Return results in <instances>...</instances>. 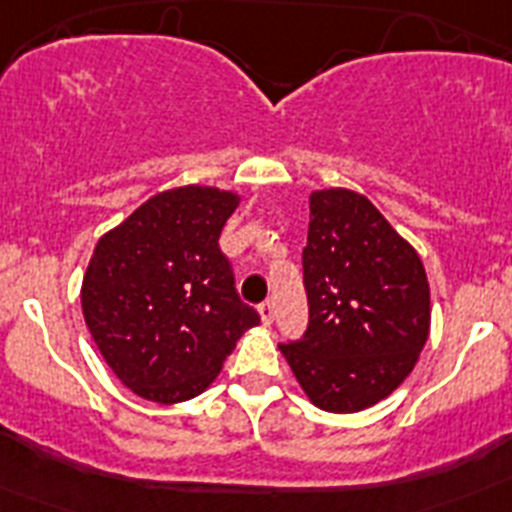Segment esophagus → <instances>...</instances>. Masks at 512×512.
I'll use <instances>...</instances> for the list:
<instances>
[{"label": "esophagus", "mask_w": 512, "mask_h": 512, "mask_svg": "<svg viewBox=\"0 0 512 512\" xmlns=\"http://www.w3.org/2000/svg\"><path fill=\"white\" fill-rule=\"evenodd\" d=\"M259 315H261V320H264V325H269L271 320H274V302H271V300L261 302V305H259Z\"/></svg>", "instance_id": "obj_1"}]
</instances>
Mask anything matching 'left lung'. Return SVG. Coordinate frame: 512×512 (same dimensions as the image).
I'll return each mask as SVG.
<instances>
[{
    "mask_svg": "<svg viewBox=\"0 0 512 512\" xmlns=\"http://www.w3.org/2000/svg\"><path fill=\"white\" fill-rule=\"evenodd\" d=\"M302 271L310 320L305 336L279 351L320 410L372 408L408 379L431 333L418 251L364 194L318 189Z\"/></svg>",
    "mask_w": 512,
    "mask_h": 512,
    "instance_id": "8db88e82",
    "label": "left lung"
}]
</instances>
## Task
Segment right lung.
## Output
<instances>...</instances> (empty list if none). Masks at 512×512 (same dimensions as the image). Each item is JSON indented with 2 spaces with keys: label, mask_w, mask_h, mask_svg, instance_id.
<instances>
[{
  "label": "right lung",
  "mask_w": 512,
  "mask_h": 512,
  "mask_svg": "<svg viewBox=\"0 0 512 512\" xmlns=\"http://www.w3.org/2000/svg\"><path fill=\"white\" fill-rule=\"evenodd\" d=\"M241 197L217 187L166 189L99 238L81 310L128 390L174 405L205 392L259 312L235 292L217 246Z\"/></svg>",
  "instance_id": "obj_1"
}]
</instances>
